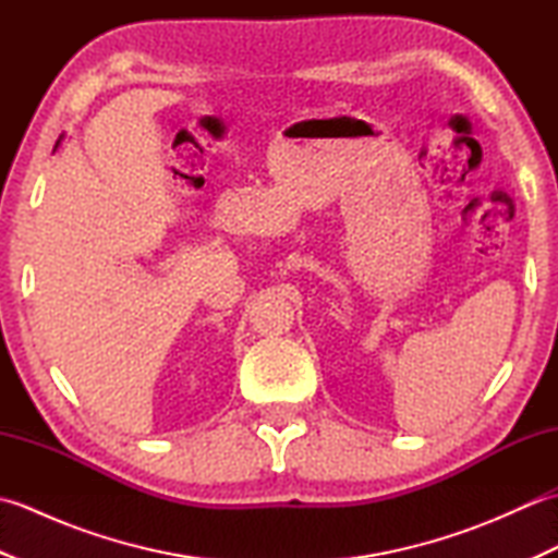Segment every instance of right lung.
<instances>
[{"label":"right lung","mask_w":558,"mask_h":558,"mask_svg":"<svg viewBox=\"0 0 558 558\" xmlns=\"http://www.w3.org/2000/svg\"><path fill=\"white\" fill-rule=\"evenodd\" d=\"M57 144H59V141H57Z\"/></svg>","instance_id":"add662e5"}]
</instances>
